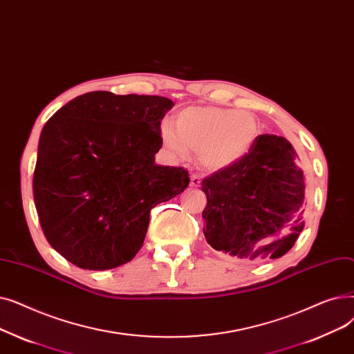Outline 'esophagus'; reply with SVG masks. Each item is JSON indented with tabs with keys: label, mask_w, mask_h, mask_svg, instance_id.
<instances>
[{
	"label": "esophagus",
	"mask_w": 354,
	"mask_h": 354,
	"mask_svg": "<svg viewBox=\"0 0 354 354\" xmlns=\"http://www.w3.org/2000/svg\"><path fill=\"white\" fill-rule=\"evenodd\" d=\"M201 184V177L198 174H192L190 177V186L192 187H200Z\"/></svg>",
	"instance_id": "obj_1"
}]
</instances>
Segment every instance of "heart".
I'll list each match as a JSON object with an SVG mask.
<instances>
[{"instance_id": "1", "label": "heart", "mask_w": 354, "mask_h": 354, "mask_svg": "<svg viewBox=\"0 0 354 354\" xmlns=\"http://www.w3.org/2000/svg\"><path fill=\"white\" fill-rule=\"evenodd\" d=\"M160 137L173 157L186 158L197 151L198 161L207 170L217 171L236 164L255 144L257 118L246 111L216 106H189L171 121H162Z\"/></svg>"}]
</instances>
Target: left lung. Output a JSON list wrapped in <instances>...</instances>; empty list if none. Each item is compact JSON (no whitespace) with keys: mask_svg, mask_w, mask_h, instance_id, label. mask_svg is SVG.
<instances>
[{"mask_svg":"<svg viewBox=\"0 0 354 354\" xmlns=\"http://www.w3.org/2000/svg\"><path fill=\"white\" fill-rule=\"evenodd\" d=\"M306 187L291 142L258 136L242 160L201 183L207 243L238 258H281L304 229Z\"/></svg>","mask_w":354,"mask_h":354,"instance_id":"left-lung-1","label":"left lung"}]
</instances>
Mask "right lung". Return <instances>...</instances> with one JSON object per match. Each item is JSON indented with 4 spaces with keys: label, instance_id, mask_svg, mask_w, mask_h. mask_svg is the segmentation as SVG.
Masks as SVG:
<instances>
[{
    "label": "right lung",
    "instance_id": "right-lung-1",
    "mask_svg": "<svg viewBox=\"0 0 354 354\" xmlns=\"http://www.w3.org/2000/svg\"><path fill=\"white\" fill-rule=\"evenodd\" d=\"M173 100L97 91L75 97L46 122L32 193L43 233L73 265L105 271L141 249L149 212L190 177L157 165L161 120Z\"/></svg>",
    "mask_w": 354,
    "mask_h": 354
}]
</instances>
